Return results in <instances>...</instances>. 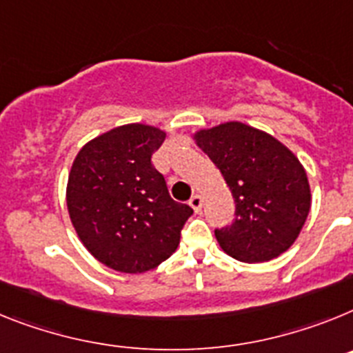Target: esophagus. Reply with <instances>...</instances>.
Wrapping results in <instances>:
<instances>
[{"label": "esophagus", "instance_id": "obj_1", "mask_svg": "<svg viewBox=\"0 0 353 353\" xmlns=\"http://www.w3.org/2000/svg\"><path fill=\"white\" fill-rule=\"evenodd\" d=\"M188 204L194 208L195 213H199V211L202 210V197L201 195H192V199L188 201Z\"/></svg>", "mask_w": 353, "mask_h": 353}]
</instances>
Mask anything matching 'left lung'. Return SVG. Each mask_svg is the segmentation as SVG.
<instances>
[{"instance_id": "obj_1", "label": "left lung", "mask_w": 353, "mask_h": 353, "mask_svg": "<svg viewBox=\"0 0 353 353\" xmlns=\"http://www.w3.org/2000/svg\"><path fill=\"white\" fill-rule=\"evenodd\" d=\"M197 143L222 174L234 199V220L214 236L243 263L270 261L293 245L311 208L307 176L274 137L241 122L199 131Z\"/></svg>"}]
</instances>
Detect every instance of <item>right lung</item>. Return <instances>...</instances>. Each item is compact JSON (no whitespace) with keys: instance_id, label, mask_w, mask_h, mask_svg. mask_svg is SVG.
I'll list each match as a JSON object with an SVG mask.
<instances>
[{"instance_id":"add662e5","label":"right lung","mask_w":353,"mask_h":353,"mask_svg":"<svg viewBox=\"0 0 353 353\" xmlns=\"http://www.w3.org/2000/svg\"><path fill=\"white\" fill-rule=\"evenodd\" d=\"M163 131L128 124L101 134L78 152L67 185L70 220L97 261L124 274L163 263L194 210L168 194L152 165Z\"/></svg>"}]
</instances>
